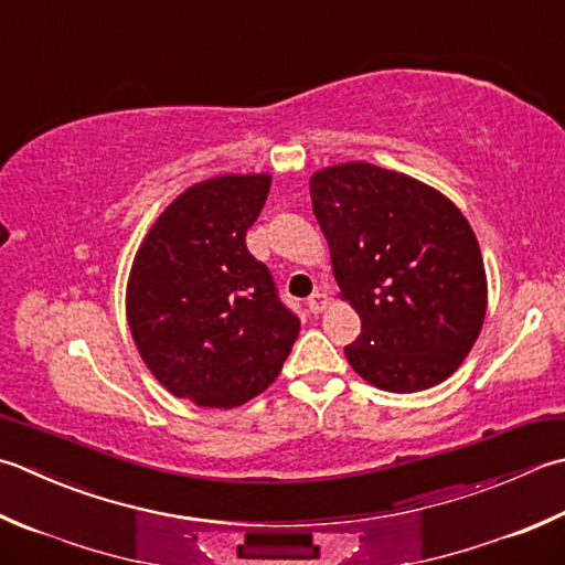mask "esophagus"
Segmentation results:
<instances>
[{
  "mask_svg": "<svg viewBox=\"0 0 565 565\" xmlns=\"http://www.w3.org/2000/svg\"><path fill=\"white\" fill-rule=\"evenodd\" d=\"M308 311H311V313H323L326 311V308L330 306V298H328V294H323V291H316L311 298H308Z\"/></svg>",
  "mask_w": 565,
  "mask_h": 565,
  "instance_id": "esophagus-1",
  "label": "esophagus"
}]
</instances>
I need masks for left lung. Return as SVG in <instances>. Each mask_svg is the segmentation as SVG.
<instances>
[{
  "label": "left lung",
  "mask_w": 565,
  "mask_h": 565,
  "mask_svg": "<svg viewBox=\"0 0 565 565\" xmlns=\"http://www.w3.org/2000/svg\"><path fill=\"white\" fill-rule=\"evenodd\" d=\"M342 301L362 320L345 358L364 382L412 394L456 372L488 311L478 237L428 183L350 161L311 175Z\"/></svg>",
  "instance_id": "obj_1"
}]
</instances>
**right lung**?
<instances>
[{"mask_svg": "<svg viewBox=\"0 0 565 565\" xmlns=\"http://www.w3.org/2000/svg\"><path fill=\"white\" fill-rule=\"evenodd\" d=\"M269 185V173H225L185 188L131 262L135 345L159 384L195 406L235 408L262 394L301 330L245 245Z\"/></svg>", "mask_w": 565, "mask_h": 565, "instance_id": "1", "label": "right lung"}]
</instances>
